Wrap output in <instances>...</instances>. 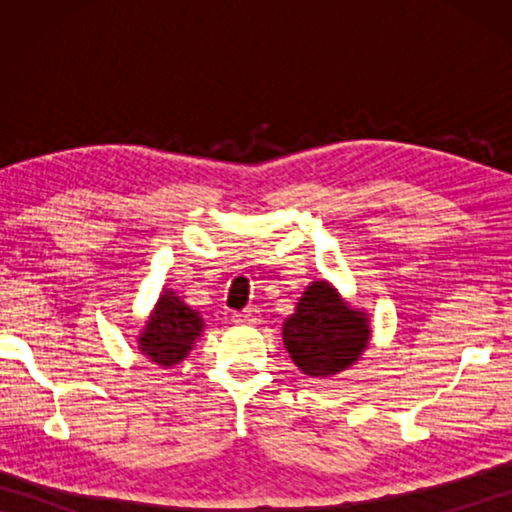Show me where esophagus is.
<instances>
[{
    "mask_svg": "<svg viewBox=\"0 0 512 512\" xmlns=\"http://www.w3.org/2000/svg\"><path fill=\"white\" fill-rule=\"evenodd\" d=\"M233 321L240 326H254V324H258V310H254V307H247V310L237 312Z\"/></svg>",
    "mask_w": 512,
    "mask_h": 512,
    "instance_id": "34e87169",
    "label": "esophagus"
}]
</instances>
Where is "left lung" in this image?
Masks as SVG:
<instances>
[{
	"label": "left lung",
	"mask_w": 512,
	"mask_h": 512,
	"mask_svg": "<svg viewBox=\"0 0 512 512\" xmlns=\"http://www.w3.org/2000/svg\"><path fill=\"white\" fill-rule=\"evenodd\" d=\"M373 326L366 310L354 307L326 279L312 282L296 310L284 319L282 340L303 375L333 377L352 368L366 352Z\"/></svg>",
	"instance_id": "left-lung-1"
}]
</instances>
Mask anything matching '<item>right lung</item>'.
I'll list each match as a JSON object with an SVG mask.
<instances>
[{
  "label": "right lung",
  "instance_id": "right-lung-1",
  "mask_svg": "<svg viewBox=\"0 0 512 512\" xmlns=\"http://www.w3.org/2000/svg\"><path fill=\"white\" fill-rule=\"evenodd\" d=\"M205 331L200 312L186 305L174 289H163L137 335V349L160 368L179 366Z\"/></svg>",
  "mask_w": 512,
  "mask_h": 512
}]
</instances>
